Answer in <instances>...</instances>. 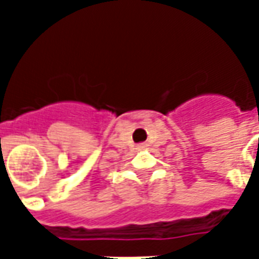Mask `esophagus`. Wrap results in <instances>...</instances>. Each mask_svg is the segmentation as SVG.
Listing matches in <instances>:
<instances>
[{"label": "esophagus", "mask_w": 259, "mask_h": 259, "mask_svg": "<svg viewBox=\"0 0 259 259\" xmlns=\"http://www.w3.org/2000/svg\"><path fill=\"white\" fill-rule=\"evenodd\" d=\"M139 148H146V144H139Z\"/></svg>", "instance_id": "1"}]
</instances>
